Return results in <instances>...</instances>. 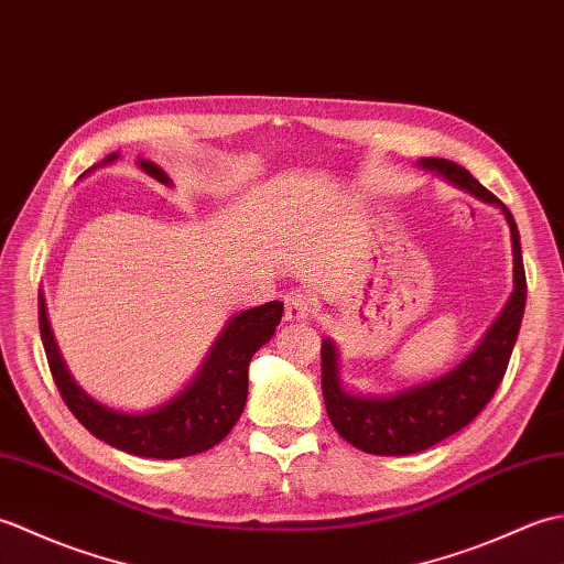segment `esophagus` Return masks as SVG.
I'll list each match as a JSON object with an SVG mask.
<instances>
[{
  "label": "esophagus",
  "mask_w": 564,
  "mask_h": 564,
  "mask_svg": "<svg viewBox=\"0 0 564 564\" xmlns=\"http://www.w3.org/2000/svg\"><path fill=\"white\" fill-rule=\"evenodd\" d=\"M285 301V319L291 322H303L313 313V301L303 291H291L283 297Z\"/></svg>",
  "instance_id": "obj_1"
}]
</instances>
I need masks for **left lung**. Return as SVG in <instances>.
<instances>
[{"label":"left lung","mask_w":564,"mask_h":564,"mask_svg":"<svg viewBox=\"0 0 564 564\" xmlns=\"http://www.w3.org/2000/svg\"><path fill=\"white\" fill-rule=\"evenodd\" d=\"M419 164L438 172L451 184L465 188L467 194L495 203L505 210L511 227L513 263H517L513 267V293L480 346L460 366H455L446 376L390 394V398H358V394L346 392L337 373V349L329 339L322 341V394H325L329 422L351 446L373 455H410L426 451L470 424L485 410V404L495 398L499 382L505 380L521 329L525 293H529L525 291L519 227L505 203L460 164L438 158H424Z\"/></svg>","instance_id":"left-lung-1"}]
</instances>
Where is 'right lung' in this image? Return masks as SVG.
Returning a JSON list of instances; mask_svg holds the SVG:
<instances>
[{
	"instance_id": "add662e5",
	"label": "right lung",
	"mask_w": 564,
	"mask_h": 564,
	"mask_svg": "<svg viewBox=\"0 0 564 564\" xmlns=\"http://www.w3.org/2000/svg\"><path fill=\"white\" fill-rule=\"evenodd\" d=\"M116 160L111 154L109 160ZM140 166L158 182L170 184V178L158 164L140 160ZM283 315V303L271 301L267 305L251 307L230 319V325L213 344L206 364L191 386L178 392L172 402L162 404L160 410L145 414L113 412L109 406L94 402L87 392L77 388L72 380L63 358L57 354L51 325L45 317L43 295H39V325L41 339L47 356V366L59 398L65 400L67 410L79 419V424L91 431L109 446L142 455V458L174 460L186 458L213 448L220 443L230 429L237 424L247 404L249 388V361L263 344H267Z\"/></svg>"
}]
</instances>
